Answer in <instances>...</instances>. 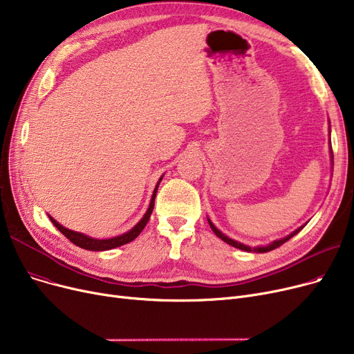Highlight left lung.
<instances>
[{
  "label": "left lung",
  "instance_id": "left-lung-1",
  "mask_svg": "<svg viewBox=\"0 0 354 354\" xmlns=\"http://www.w3.org/2000/svg\"><path fill=\"white\" fill-rule=\"evenodd\" d=\"M330 156H331V165H333V151L330 149ZM208 222H209V227H211V230L215 232V235L218 236V238H221L222 241H225L227 244H230V245H232V247H235V248H238V250H243V251H247V252H268V251H271V250H275V248H278L280 245H283L286 241H288L290 238H292L295 234H299L303 228H304V225H301L300 228H297L295 231H292L291 234H288L287 236H284V238H280V239H275V241H272V243H270L268 245H259V247H250V245H245V244H243V243H238V241H235V239H232V238H230V236H227L224 232H221L214 224H212V221L208 218Z\"/></svg>",
  "mask_w": 354,
  "mask_h": 354
}]
</instances>
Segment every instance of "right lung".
I'll return each instance as SVG.
<instances>
[{"instance_id": "right-lung-1", "label": "right lung", "mask_w": 354, "mask_h": 354, "mask_svg": "<svg viewBox=\"0 0 354 354\" xmlns=\"http://www.w3.org/2000/svg\"><path fill=\"white\" fill-rule=\"evenodd\" d=\"M162 178H163V175L159 178V180H158V183H156V187H155L153 194H152V198H151V203H149V208H147L146 214L143 215V218L138 222V224H136L132 230L124 232V234H122V235H119V236L106 238V239L91 238V236H88V235H86V234H82V232H77V231H71V230H68V228L60 225L59 222L55 221L54 218H51L50 215H48V218H50V221L54 224V227L57 228L64 236H67L74 245H77V247L84 248V250H88V251H107V250H113V248H116V247H120V245H124V244L130 243V241H133V239L142 232V230L146 227L147 221H149V218H151V214H152L153 207H155V196H156L158 187H159V183H160Z\"/></svg>"}]
</instances>
